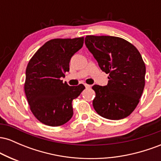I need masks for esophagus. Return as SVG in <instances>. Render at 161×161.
Returning a JSON list of instances; mask_svg holds the SVG:
<instances>
[{
  "label": "esophagus",
  "mask_w": 161,
  "mask_h": 161,
  "mask_svg": "<svg viewBox=\"0 0 161 161\" xmlns=\"http://www.w3.org/2000/svg\"><path fill=\"white\" fill-rule=\"evenodd\" d=\"M85 86H86V88H91V86H90V85H88V84H85Z\"/></svg>",
  "instance_id": "obj_1"
}]
</instances>
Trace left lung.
I'll list each match as a JSON object with an SVG mask.
<instances>
[{
  "label": "left lung",
  "mask_w": 161,
  "mask_h": 161,
  "mask_svg": "<svg viewBox=\"0 0 161 161\" xmlns=\"http://www.w3.org/2000/svg\"><path fill=\"white\" fill-rule=\"evenodd\" d=\"M85 43L101 70L109 74L106 86H92L95 111L108 119L127 117L137 107L145 88L146 69L139 51L119 37L87 36Z\"/></svg>",
  "instance_id": "left-lung-1"
}]
</instances>
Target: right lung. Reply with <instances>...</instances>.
I'll list each match as a JSON object with an SVG mask.
<instances>
[{"instance_id":"right-lung-1","label":"right lung","mask_w":161,"mask_h":161,"mask_svg":"<svg viewBox=\"0 0 161 161\" xmlns=\"http://www.w3.org/2000/svg\"><path fill=\"white\" fill-rule=\"evenodd\" d=\"M84 38H54L42 45L28 64L24 84L33 115L50 126L67 123L73 115L72 101L85 89L60 79L69 72L71 57L82 48Z\"/></svg>"}]
</instances>
